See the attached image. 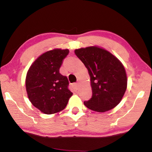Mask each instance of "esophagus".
<instances>
[{"instance_id": "1", "label": "esophagus", "mask_w": 152, "mask_h": 152, "mask_svg": "<svg viewBox=\"0 0 152 152\" xmlns=\"http://www.w3.org/2000/svg\"><path fill=\"white\" fill-rule=\"evenodd\" d=\"M74 86L76 89H78V83H74Z\"/></svg>"}]
</instances>
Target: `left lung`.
<instances>
[{
	"label": "left lung",
	"mask_w": 152,
	"mask_h": 152,
	"mask_svg": "<svg viewBox=\"0 0 152 152\" xmlns=\"http://www.w3.org/2000/svg\"><path fill=\"white\" fill-rule=\"evenodd\" d=\"M74 53L91 77L92 98L84 104L89 109L103 113L119 103L127 89V78L122 63L109 51L97 46L75 50Z\"/></svg>",
	"instance_id": "1"
}]
</instances>
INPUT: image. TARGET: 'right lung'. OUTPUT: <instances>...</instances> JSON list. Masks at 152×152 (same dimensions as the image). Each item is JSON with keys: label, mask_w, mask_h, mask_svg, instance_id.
<instances>
[{"label": "right lung", "mask_w": 152, "mask_h": 152, "mask_svg": "<svg viewBox=\"0 0 152 152\" xmlns=\"http://www.w3.org/2000/svg\"><path fill=\"white\" fill-rule=\"evenodd\" d=\"M68 53V49L46 51L36 59L27 73L28 98L33 106L45 114H53L65 109L72 95L68 89V78L60 73L64 59Z\"/></svg>", "instance_id": "obj_1"}]
</instances>
